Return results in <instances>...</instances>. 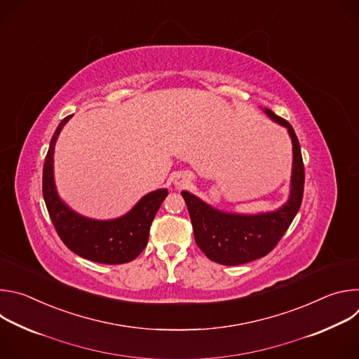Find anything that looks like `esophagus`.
Here are the masks:
<instances>
[{
  "instance_id": "esophagus-1",
  "label": "esophagus",
  "mask_w": 359,
  "mask_h": 359,
  "mask_svg": "<svg viewBox=\"0 0 359 359\" xmlns=\"http://www.w3.org/2000/svg\"><path fill=\"white\" fill-rule=\"evenodd\" d=\"M190 182V177L186 173H176L173 177V184L176 187H183Z\"/></svg>"
}]
</instances>
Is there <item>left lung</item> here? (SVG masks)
Segmentation results:
<instances>
[{
  "mask_svg": "<svg viewBox=\"0 0 359 359\" xmlns=\"http://www.w3.org/2000/svg\"><path fill=\"white\" fill-rule=\"evenodd\" d=\"M263 112L287 129L292 143V169L287 201L273 212H224L183 190L194 240L208 257L223 266H240L267 255L284 236L299 210L304 193V165L301 147L292 126L269 108Z\"/></svg>",
  "mask_w": 359,
  "mask_h": 359,
  "instance_id": "left-lung-1",
  "label": "left lung"
}]
</instances>
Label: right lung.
<instances>
[{"label": "right lung", "instance_id": "add662e5", "mask_svg": "<svg viewBox=\"0 0 359 359\" xmlns=\"http://www.w3.org/2000/svg\"><path fill=\"white\" fill-rule=\"evenodd\" d=\"M72 115L57 128L43 163L42 193L53 224L64 244L79 257L100 264H123L135 260L144 250L150 224L155 219L168 189L144 194L121 217L96 220L76 213L60 197L54 177V153L58 136Z\"/></svg>", "mask_w": 359, "mask_h": 359}]
</instances>
